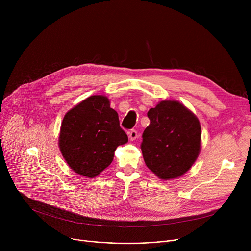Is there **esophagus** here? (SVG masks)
<instances>
[{
	"mask_svg": "<svg viewBox=\"0 0 251 251\" xmlns=\"http://www.w3.org/2000/svg\"><path fill=\"white\" fill-rule=\"evenodd\" d=\"M137 137H138V132H137L136 130H131V131L129 132V139H130L131 141H134Z\"/></svg>",
	"mask_w": 251,
	"mask_h": 251,
	"instance_id": "1",
	"label": "esophagus"
}]
</instances>
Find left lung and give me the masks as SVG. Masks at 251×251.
<instances>
[{
  "mask_svg": "<svg viewBox=\"0 0 251 251\" xmlns=\"http://www.w3.org/2000/svg\"><path fill=\"white\" fill-rule=\"evenodd\" d=\"M141 150L146 166L164 181L187 173L201 151V124L182 103L164 100L148 113Z\"/></svg>",
  "mask_w": 251,
  "mask_h": 251,
  "instance_id": "obj_1",
  "label": "left lung"
}]
</instances>
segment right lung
Wrapping results in <instances>:
<instances>
[{"label": "right lung", "instance_id": "obj_1", "mask_svg": "<svg viewBox=\"0 0 251 251\" xmlns=\"http://www.w3.org/2000/svg\"><path fill=\"white\" fill-rule=\"evenodd\" d=\"M127 142L109 99L92 95L64 115L58 146L71 170L94 177L112 163L116 148Z\"/></svg>", "mask_w": 251, "mask_h": 251}]
</instances>
